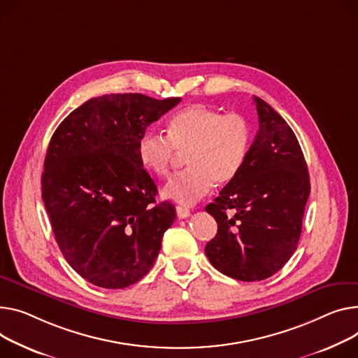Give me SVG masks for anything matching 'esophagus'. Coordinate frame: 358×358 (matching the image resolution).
Listing matches in <instances>:
<instances>
[{
    "instance_id": "1",
    "label": "esophagus",
    "mask_w": 358,
    "mask_h": 358,
    "mask_svg": "<svg viewBox=\"0 0 358 358\" xmlns=\"http://www.w3.org/2000/svg\"><path fill=\"white\" fill-rule=\"evenodd\" d=\"M177 216H178V219H185L189 216V210L187 207L177 206Z\"/></svg>"
}]
</instances>
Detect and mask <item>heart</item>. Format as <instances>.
Returning a JSON list of instances; mask_svg holds the SVG:
<instances>
[{"mask_svg":"<svg viewBox=\"0 0 358 358\" xmlns=\"http://www.w3.org/2000/svg\"><path fill=\"white\" fill-rule=\"evenodd\" d=\"M250 144L252 129L246 117L192 105L170 119L166 136L155 132L142 135L136 155L148 173L165 177L177 154H185L187 169L164 185L162 197L189 206L203 199L213 182L224 185L237 177Z\"/></svg>","mask_w":358,"mask_h":358,"instance_id":"obj_1","label":"heart"}]
</instances>
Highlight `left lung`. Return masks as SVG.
<instances>
[{"mask_svg":"<svg viewBox=\"0 0 358 358\" xmlns=\"http://www.w3.org/2000/svg\"><path fill=\"white\" fill-rule=\"evenodd\" d=\"M253 102L259 129L245 165L206 207L217 222L206 256L223 275L245 282L264 280L291 259L311 192L294 131L265 101Z\"/></svg>","mask_w":358,"mask_h":358,"instance_id":"left-lung-1","label":"left lung"}]
</instances>
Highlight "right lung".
Listing matches in <instances>:
<instances>
[{
    "label": "right lung",
    "mask_w": 358,
    "mask_h": 358,
    "mask_svg": "<svg viewBox=\"0 0 358 358\" xmlns=\"http://www.w3.org/2000/svg\"><path fill=\"white\" fill-rule=\"evenodd\" d=\"M180 101L141 93L92 98L50 139L41 199L67 264L96 287L121 289L144 278L176 220L171 203L157 204L136 147Z\"/></svg>",
    "instance_id": "add662e5"
}]
</instances>
